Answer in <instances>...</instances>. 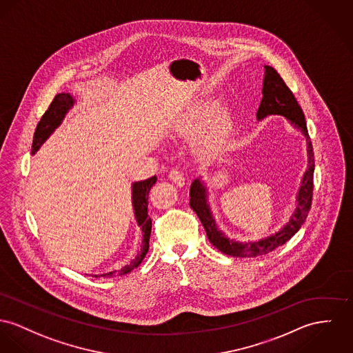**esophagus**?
Instances as JSON below:
<instances>
[{"label": "esophagus", "instance_id": "1", "mask_svg": "<svg viewBox=\"0 0 353 353\" xmlns=\"http://www.w3.org/2000/svg\"><path fill=\"white\" fill-rule=\"evenodd\" d=\"M169 179L174 183V184H177L179 187H183L184 184H185V180H184V174L180 172V170H177V169H173V170H170V173H169Z\"/></svg>", "mask_w": 353, "mask_h": 353}]
</instances>
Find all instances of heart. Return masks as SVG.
I'll return each mask as SVG.
<instances>
[{
  "instance_id": "1",
  "label": "heart",
  "mask_w": 353,
  "mask_h": 353,
  "mask_svg": "<svg viewBox=\"0 0 353 353\" xmlns=\"http://www.w3.org/2000/svg\"><path fill=\"white\" fill-rule=\"evenodd\" d=\"M212 115H214V109L212 108H200V109L194 110L190 114V126H193L194 129H201V128H204L210 122Z\"/></svg>"
}]
</instances>
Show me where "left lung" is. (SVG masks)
I'll use <instances>...</instances> for the list:
<instances>
[{
    "mask_svg": "<svg viewBox=\"0 0 353 353\" xmlns=\"http://www.w3.org/2000/svg\"><path fill=\"white\" fill-rule=\"evenodd\" d=\"M265 81H263V90H262V101L259 105V109L256 112L258 119H263L268 115L278 114L286 117L294 126L301 129V132L306 137L307 141V169L303 174L302 184L299 188V197H297V208L293 214L289 223L278 231L275 235H272L266 239H262L259 242H248V243H238L234 241H230L221 231L217 230L215 220L211 214V210L207 204V194L205 187L200 183V180H194L190 185V208L196 212V215L200 219L207 236L210 242L216 247L219 251L223 254L231 255V256H259L263 254H269L276 247L286 243L290 241V238L299 231L301 225L305 223L307 214L310 211L312 205V197H313V174H314V153L313 146L310 142V137L307 133L305 115L302 109L292 92V90L288 87V84L281 78V75L270 67L265 65Z\"/></svg>",
    "mask_w": 353,
    "mask_h": 353,
    "instance_id": "1",
    "label": "left lung"
}]
</instances>
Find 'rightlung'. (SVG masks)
<instances>
[{"mask_svg": "<svg viewBox=\"0 0 353 353\" xmlns=\"http://www.w3.org/2000/svg\"><path fill=\"white\" fill-rule=\"evenodd\" d=\"M72 105H74V99L70 94L61 92L54 97L52 103L50 105L48 110L41 117L40 122L37 123V128L33 136V143H32V154H34L39 150L41 143L51 136V133L61 123L65 112L72 108ZM156 181H157V177L153 176L148 180L138 181L133 184V207L136 212L137 223L138 225L142 227V232H143L141 252L137 255L134 261L126 265L121 272H110L102 275H94L95 278L98 276L108 278V276H117L119 274L121 275L128 274L138 268L139 263L143 261L149 250V239L152 232V219L148 215V196H149V190L156 184Z\"/></svg>", "mask_w": 353, "mask_h": 353, "instance_id": "add662e5", "label": "right lung"}]
</instances>
